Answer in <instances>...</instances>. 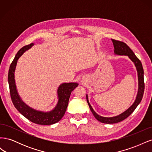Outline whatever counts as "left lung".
I'll return each mask as SVG.
<instances>
[{
    "label": "left lung",
    "mask_w": 152,
    "mask_h": 152,
    "mask_svg": "<svg viewBox=\"0 0 152 152\" xmlns=\"http://www.w3.org/2000/svg\"><path fill=\"white\" fill-rule=\"evenodd\" d=\"M112 42L114 47V53L115 54L118 55H125V56H128V57L131 59V60L134 63L136 66V70L137 72V77H138V91L135 102H134L131 107L129 108L125 112L122 113L121 114L118 115L117 116L113 117H104L99 115L96 113L94 110L91 106L87 95H86V99L87 103H88L91 111L93 113V115L97 120L102 123L104 124H115L121 122L124 119L127 118L134 111V110L137 107V105L140 104L142 98L143 96L144 90H145V83H144V71L140 59L137 58L134 53H133L132 50L130 49L128 45L123 42L119 40H116L114 39H112Z\"/></svg>",
    "instance_id": "obj_1"
}]
</instances>
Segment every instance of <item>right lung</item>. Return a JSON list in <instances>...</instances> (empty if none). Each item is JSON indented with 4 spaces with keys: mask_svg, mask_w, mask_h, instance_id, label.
<instances>
[{
    "mask_svg": "<svg viewBox=\"0 0 152 152\" xmlns=\"http://www.w3.org/2000/svg\"><path fill=\"white\" fill-rule=\"evenodd\" d=\"M34 45L31 43L19 50L11 63L8 73V83L12 103L15 108L30 121L39 125H51L59 122L65 115L71 93L78 86L77 83H63L58 89V102L55 108L48 112L37 111L29 107L23 102L18 93L15 79V72L18 59L26 50Z\"/></svg>",
    "mask_w": 152,
    "mask_h": 152,
    "instance_id": "right-lung-1",
    "label": "right lung"
}]
</instances>
